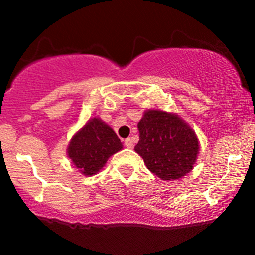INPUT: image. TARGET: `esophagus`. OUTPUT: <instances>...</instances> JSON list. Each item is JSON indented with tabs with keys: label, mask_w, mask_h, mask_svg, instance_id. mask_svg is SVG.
<instances>
[{
	"label": "esophagus",
	"mask_w": 255,
	"mask_h": 255,
	"mask_svg": "<svg viewBox=\"0 0 255 255\" xmlns=\"http://www.w3.org/2000/svg\"><path fill=\"white\" fill-rule=\"evenodd\" d=\"M125 145L127 148H133L134 147V144H133V140L130 139V137H128V139L125 140Z\"/></svg>",
	"instance_id": "1"
}]
</instances>
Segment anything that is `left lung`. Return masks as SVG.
<instances>
[{
	"instance_id": "left-lung-1",
	"label": "left lung",
	"mask_w": 255,
	"mask_h": 255,
	"mask_svg": "<svg viewBox=\"0 0 255 255\" xmlns=\"http://www.w3.org/2000/svg\"><path fill=\"white\" fill-rule=\"evenodd\" d=\"M134 147L151 172L162 180H177L193 169L199 152L195 133L182 119L163 110H147L137 124Z\"/></svg>"
}]
</instances>
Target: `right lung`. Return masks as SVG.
Masks as SVG:
<instances>
[{"instance_id":"1","label":"right lung","mask_w":255,"mask_h":255,"mask_svg":"<svg viewBox=\"0 0 255 255\" xmlns=\"http://www.w3.org/2000/svg\"><path fill=\"white\" fill-rule=\"evenodd\" d=\"M122 148L115 131L101 119H92L72 137L68 157L86 176L98 172L110 156Z\"/></svg>"}]
</instances>
